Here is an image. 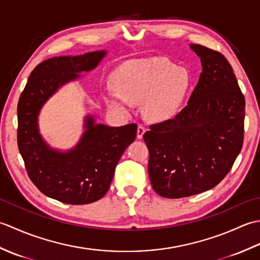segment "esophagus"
<instances>
[{
    "mask_svg": "<svg viewBox=\"0 0 260 260\" xmlns=\"http://www.w3.org/2000/svg\"><path fill=\"white\" fill-rule=\"evenodd\" d=\"M144 134H145V128L142 125H139V127H137V139L142 140Z\"/></svg>",
    "mask_w": 260,
    "mask_h": 260,
    "instance_id": "1",
    "label": "esophagus"
}]
</instances>
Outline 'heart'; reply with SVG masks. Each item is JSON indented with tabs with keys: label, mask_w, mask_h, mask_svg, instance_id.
<instances>
[{
	"label": "heart",
	"mask_w": 260,
	"mask_h": 260,
	"mask_svg": "<svg viewBox=\"0 0 260 260\" xmlns=\"http://www.w3.org/2000/svg\"><path fill=\"white\" fill-rule=\"evenodd\" d=\"M117 90L105 95L110 107L128 114L133 104L143 102V114L154 123H163L180 113L192 88L193 78L184 67L164 59L136 60L117 70Z\"/></svg>",
	"instance_id": "obj_1"
}]
</instances>
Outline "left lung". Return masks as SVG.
Returning <instances> with one entry per match:
<instances>
[{"label": "left lung", "mask_w": 260, "mask_h": 260, "mask_svg": "<svg viewBox=\"0 0 260 260\" xmlns=\"http://www.w3.org/2000/svg\"><path fill=\"white\" fill-rule=\"evenodd\" d=\"M202 73L186 106L144 134L154 191L168 199L198 194L227 174L244 142L245 97L221 53L191 43Z\"/></svg>", "instance_id": "left-lung-1"}]
</instances>
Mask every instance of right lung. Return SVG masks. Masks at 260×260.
Here are the masks:
<instances>
[{
  "instance_id": "1",
  "label": "right lung",
  "mask_w": 260,
  "mask_h": 260,
  "mask_svg": "<svg viewBox=\"0 0 260 260\" xmlns=\"http://www.w3.org/2000/svg\"><path fill=\"white\" fill-rule=\"evenodd\" d=\"M107 56L106 50L79 56L53 57L31 73L18 105V145L31 181L43 194L68 204H87L102 199L112 183L115 168L135 141L137 125L113 127L84 117L77 144L59 150L48 144L39 127L42 107L60 88L82 78Z\"/></svg>"
}]
</instances>
